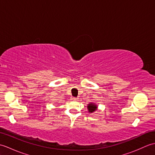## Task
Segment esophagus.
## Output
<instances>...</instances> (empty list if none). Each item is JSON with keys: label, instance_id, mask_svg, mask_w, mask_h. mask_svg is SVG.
Returning <instances> with one entry per match:
<instances>
[{"label": "esophagus", "instance_id": "obj_1", "mask_svg": "<svg viewBox=\"0 0 155 155\" xmlns=\"http://www.w3.org/2000/svg\"><path fill=\"white\" fill-rule=\"evenodd\" d=\"M71 99L73 100V101H77V100L78 99V98H75V97H72Z\"/></svg>", "mask_w": 155, "mask_h": 155}]
</instances>
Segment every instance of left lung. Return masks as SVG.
I'll list each match as a JSON object with an SVG mask.
<instances>
[{"instance_id": "8db88e82", "label": "left lung", "mask_w": 155, "mask_h": 155, "mask_svg": "<svg viewBox=\"0 0 155 155\" xmlns=\"http://www.w3.org/2000/svg\"><path fill=\"white\" fill-rule=\"evenodd\" d=\"M87 108H88V111L90 113H93L94 112H95L98 109V107L97 104L90 103L87 105Z\"/></svg>"}]
</instances>
